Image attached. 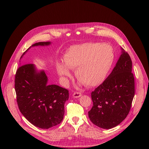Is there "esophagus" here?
I'll list each match as a JSON object with an SVG mask.
<instances>
[{
    "label": "esophagus",
    "mask_w": 149,
    "mask_h": 149,
    "mask_svg": "<svg viewBox=\"0 0 149 149\" xmlns=\"http://www.w3.org/2000/svg\"><path fill=\"white\" fill-rule=\"evenodd\" d=\"M81 93H74L73 94V96L74 97V98H78V97H79L81 96Z\"/></svg>",
    "instance_id": "obj_1"
}]
</instances>
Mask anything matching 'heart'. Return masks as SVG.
Segmentation results:
<instances>
[{
    "instance_id": "1",
    "label": "heart",
    "mask_w": 149,
    "mask_h": 149,
    "mask_svg": "<svg viewBox=\"0 0 149 149\" xmlns=\"http://www.w3.org/2000/svg\"><path fill=\"white\" fill-rule=\"evenodd\" d=\"M114 60V49L109 44L84 43L70 47L63 56L64 65L57 64L60 76L69 77V69L74 74L80 84L96 86L102 83L110 71Z\"/></svg>"
}]
</instances>
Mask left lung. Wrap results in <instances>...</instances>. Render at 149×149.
<instances>
[{
    "mask_svg": "<svg viewBox=\"0 0 149 149\" xmlns=\"http://www.w3.org/2000/svg\"><path fill=\"white\" fill-rule=\"evenodd\" d=\"M121 49L111 73L91 93L93 106L88 116L94 125L102 129L113 128L125 119L134 96L132 61L129 54Z\"/></svg>",
    "mask_w": 149,
    "mask_h": 149,
    "instance_id": "1",
    "label": "left lung"
}]
</instances>
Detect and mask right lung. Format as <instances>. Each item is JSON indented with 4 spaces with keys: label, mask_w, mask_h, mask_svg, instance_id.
Here are the masks:
<instances>
[{
    "label": "right lung",
    "mask_w": 149,
    "mask_h": 149,
    "mask_svg": "<svg viewBox=\"0 0 149 149\" xmlns=\"http://www.w3.org/2000/svg\"><path fill=\"white\" fill-rule=\"evenodd\" d=\"M50 42H38L31 47L48 46ZM44 70H37L33 64L21 65L17 70L15 89L21 113L31 124L41 129L59 124L63 119L65 103L69 98L68 90L56 84H48Z\"/></svg>",
    "instance_id": "1"
}]
</instances>
